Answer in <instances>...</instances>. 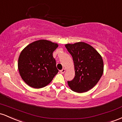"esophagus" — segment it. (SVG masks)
Returning a JSON list of instances; mask_svg holds the SVG:
<instances>
[{
    "instance_id": "esophagus-1",
    "label": "esophagus",
    "mask_w": 122,
    "mask_h": 122,
    "mask_svg": "<svg viewBox=\"0 0 122 122\" xmlns=\"http://www.w3.org/2000/svg\"><path fill=\"white\" fill-rule=\"evenodd\" d=\"M66 71V69L65 68H63L62 70H61V71H60V72H61V74H64Z\"/></svg>"
}]
</instances>
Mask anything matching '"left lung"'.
Listing matches in <instances>:
<instances>
[{"label":"left lung","instance_id":"left-lung-1","mask_svg":"<svg viewBox=\"0 0 122 122\" xmlns=\"http://www.w3.org/2000/svg\"><path fill=\"white\" fill-rule=\"evenodd\" d=\"M71 55L75 68V76L67 81L72 91L86 92L93 88L102 77L104 63L102 56L93 46L83 42L65 45Z\"/></svg>","mask_w":122,"mask_h":122}]
</instances>
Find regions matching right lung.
<instances>
[{
  "label": "right lung",
  "instance_id": "obj_1",
  "mask_svg": "<svg viewBox=\"0 0 122 122\" xmlns=\"http://www.w3.org/2000/svg\"><path fill=\"white\" fill-rule=\"evenodd\" d=\"M58 45L46 40L33 42L22 51L18 67L22 79L29 86L41 88L52 81L59 70L53 52Z\"/></svg>",
  "mask_w": 122,
  "mask_h": 122
}]
</instances>
